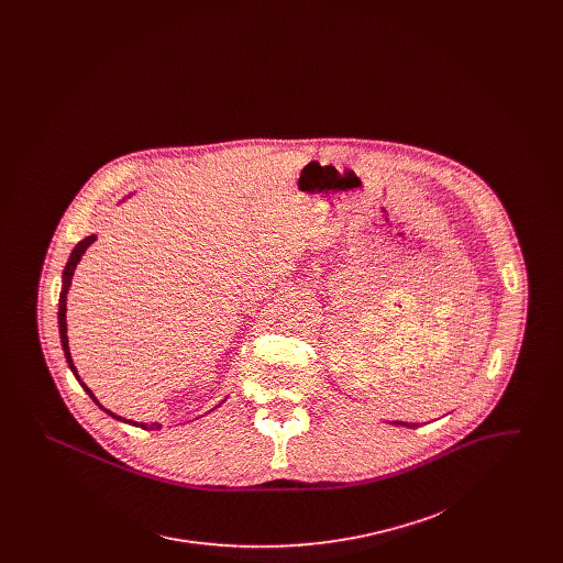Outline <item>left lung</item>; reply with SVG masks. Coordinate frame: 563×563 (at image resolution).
<instances>
[{"mask_svg":"<svg viewBox=\"0 0 563 563\" xmlns=\"http://www.w3.org/2000/svg\"><path fill=\"white\" fill-rule=\"evenodd\" d=\"M397 424H401V422H397ZM405 427H409V424H405Z\"/></svg>","mask_w":563,"mask_h":563,"instance_id":"obj_1","label":"left lung"}]
</instances>
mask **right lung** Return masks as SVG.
<instances>
[{"instance_id":"add662e5","label":"right lung","mask_w":563,"mask_h":563,"mask_svg":"<svg viewBox=\"0 0 563 563\" xmlns=\"http://www.w3.org/2000/svg\"><path fill=\"white\" fill-rule=\"evenodd\" d=\"M95 242V236H88V239H84V241L78 242L76 244V249L71 251V255H69V262H67V266H65V272H63V294H60V299H58V331H60V344H63V350H65V358H67V363H69V367H71V372L76 374V367H74V361H71V352H69V342H67V319H65V301H67V294H69V287H71V278H74V272H76V266H78V262H80L81 255H84V251L90 246ZM78 377V374H76ZM80 379V377H78ZM81 388L92 397V401L97 402L101 409H103V405L95 399V395L90 393V388H86V384L81 382ZM106 413H109L111 418H115V420H122V422H129V424H133V427H141V429L145 430H154L161 429V424H136V422H131V420H124V418H120V416H115V413H111L109 409H103Z\"/></svg>"}]
</instances>
